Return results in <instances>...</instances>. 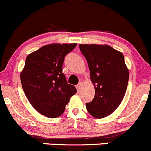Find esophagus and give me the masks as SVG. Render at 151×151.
Here are the masks:
<instances>
[{
  "mask_svg": "<svg viewBox=\"0 0 151 151\" xmlns=\"http://www.w3.org/2000/svg\"><path fill=\"white\" fill-rule=\"evenodd\" d=\"M81 83H79L78 84L77 86H76V88H77L78 90H80V88H81Z\"/></svg>",
  "mask_w": 151,
  "mask_h": 151,
  "instance_id": "1",
  "label": "esophagus"
}]
</instances>
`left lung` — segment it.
I'll use <instances>...</instances> for the list:
<instances>
[{
  "label": "left lung",
  "instance_id": "1",
  "mask_svg": "<svg viewBox=\"0 0 151 151\" xmlns=\"http://www.w3.org/2000/svg\"><path fill=\"white\" fill-rule=\"evenodd\" d=\"M79 48L86 59L95 89L86 109L93 117H106L122 103L127 91L129 71L124 55L108 45L80 44Z\"/></svg>",
  "mask_w": 151,
  "mask_h": 151
}]
</instances>
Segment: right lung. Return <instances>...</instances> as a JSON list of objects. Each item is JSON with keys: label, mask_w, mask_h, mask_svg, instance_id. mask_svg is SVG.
Returning <instances> with one entry per match:
<instances>
[{"label": "right lung", "mask_w": 151, "mask_h": 151, "mask_svg": "<svg viewBox=\"0 0 151 151\" xmlns=\"http://www.w3.org/2000/svg\"><path fill=\"white\" fill-rule=\"evenodd\" d=\"M76 45H45L26 58L20 73L23 91L31 105L46 117L61 116L70 98L77 91L75 86L68 83L63 73L65 55Z\"/></svg>", "instance_id": "obj_1"}]
</instances>
